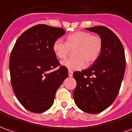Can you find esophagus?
Here are the masks:
<instances>
[{"label": "esophagus", "mask_w": 132, "mask_h": 132, "mask_svg": "<svg viewBox=\"0 0 132 132\" xmlns=\"http://www.w3.org/2000/svg\"><path fill=\"white\" fill-rule=\"evenodd\" d=\"M68 75H69V77H72V75H73V72H72V71H70V70H69Z\"/></svg>", "instance_id": "1"}]
</instances>
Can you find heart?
I'll return each instance as SVG.
<instances>
[{
  "instance_id": "b5f03b06",
  "label": "heart",
  "mask_w": 132,
  "mask_h": 132,
  "mask_svg": "<svg viewBox=\"0 0 132 132\" xmlns=\"http://www.w3.org/2000/svg\"><path fill=\"white\" fill-rule=\"evenodd\" d=\"M65 43L57 40L53 43V50L59 59L67 57L70 51H73L75 58L62 61V65L70 70H79L96 62L101 53L103 41L97 35H92L87 31H77L69 34L65 38Z\"/></svg>"
}]
</instances>
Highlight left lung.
Instances as JSON below:
<instances>
[{"mask_svg": "<svg viewBox=\"0 0 132 132\" xmlns=\"http://www.w3.org/2000/svg\"><path fill=\"white\" fill-rule=\"evenodd\" d=\"M86 29L100 35L103 48L91 67L73 73L77 81L73 96L79 109L96 114L112 104L119 93L125 71V55L121 41L110 29L97 26Z\"/></svg>", "mask_w": 132, "mask_h": 132, "instance_id": "1", "label": "left lung"}]
</instances>
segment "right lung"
<instances>
[{
    "instance_id": "right-lung-1",
    "label": "right lung",
    "mask_w": 132,
    "mask_h": 132,
    "mask_svg": "<svg viewBox=\"0 0 132 132\" xmlns=\"http://www.w3.org/2000/svg\"><path fill=\"white\" fill-rule=\"evenodd\" d=\"M65 34L62 28L37 24L20 36L12 48L9 62L12 89L30 112L48 110L57 88L68 77L67 68L60 65L53 50V43Z\"/></svg>"
}]
</instances>
